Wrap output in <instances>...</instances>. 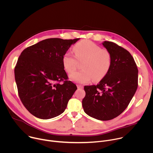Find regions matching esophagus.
<instances>
[{
  "label": "esophagus",
  "mask_w": 153,
  "mask_h": 153,
  "mask_svg": "<svg viewBox=\"0 0 153 153\" xmlns=\"http://www.w3.org/2000/svg\"><path fill=\"white\" fill-rule=\"evenodd\" d=\"M77 87L78 89H83V86L80 85H77Z\"/></svg>",
  "instance_id": "obj_1"
}]
</instances>
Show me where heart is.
Listing matches in <instances>:
<instances>
[{
	"label": "heart",
	"mask_w": 153,
	"mask_h": 153,
	"mask_svg": "<svg viewBox=\"0 0 153 153\" xmlns=\"http://www.w3.org/2000/svg\"><path fill=\"white\" fill-rule=\"evenodd\" d=\"M75 56L70 52L65 53L62 59L63 67L68 74L77 68L78 61L83 62L81 71H76L70 76V79L79 83L89 82L93 78L97 81L103 78L110 71L111 66V54L106 49H102L95 43L82 40L74 46Z\"/></svg>",
	"instance_id": "b5f03b06"
}]
</instances>
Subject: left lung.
I'll list each match as a JSON object with an SVG mask.
<instances>
[{"label":"left lung","mask_w":153,"mask_h":153,"mask_svg":"<svg viewBox=\"0 0 153 153\" xmlns=\"http://www.w3.org/2000/svg\"><path fill=\"white\" fill-rule=\"evenodd\" d=\"M111 54V66L97 85L85 86L82 106L86 114L100 120H110L127 108L138 86V69L134 58L116 43L104 41Z\"/></svg>","instance_id":"1"}]
</instances>
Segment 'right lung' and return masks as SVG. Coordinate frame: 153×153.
I'll return each instance as SVG.
<instances>
[{
  "instance_id": "right-lung-1",
  "label": "right lung",
  "mask_w": 153,
  "mask_h": 153,
  "mask_svg": "<svg viewBox=\"0 0 153 153\" xmlns=\"http://www.w3.org/2000/svg\"><path fill=\"white\" fill-rule=\"evenodd\" d=\"M79 39H47L27 47L19 57L14 68L19 96L35 117L49 119L61 114L77 90L68 80L62 59Z\"/></svg>"
}]
</instances>
